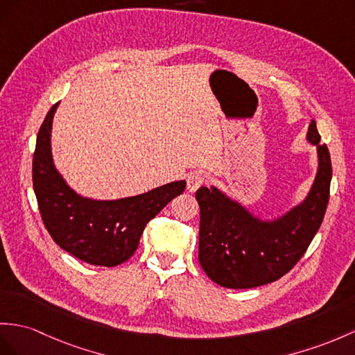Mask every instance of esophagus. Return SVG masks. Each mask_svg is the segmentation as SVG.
I'll return each mask as SVG.
<instances>
[{
    "mask_svg": "<svg viewBox=\"0 0 355 355\" xmlns=\"http://www.w3.org/2000/svg\"><path fill=\"white\" fill-rule=\"evenodd\" d=\"M205 176L202 175V173H191V175L188 176V180H187V189L189 193H196L198 188H200L203 184H205Z\"/></svg>",
    "mask_w": 355,
    "mask_h": 355,
    "instance_id": "1",
    "label": "esophagus"
}]
</instances>
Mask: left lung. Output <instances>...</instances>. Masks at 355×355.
Wrapping results in <instances>:
<instances>
[{
	"mask_svg": "<svg viewBox=\"0 0 355 355\" xmlns=\"http://www.w3.org/2000/svg\"><path fill=\"white\" fill-rule=\"evenodd\" d=\"M306 140L316 148L318 168L309 193L274 218H263L215 185L197 189L200 206L198 262L214 283L250 289L279 280L306 253L321 227L330 197L331 161L316 122Z\"/></svg>",
	"mask_w": 355,
	"mask_h": 355,
	"instance_id": "obj_1",
	"label": "left lung"
}]
</instances>
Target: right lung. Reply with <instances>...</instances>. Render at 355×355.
Returning <instances> with one entry per match:
<instances>
[{
    "mask_svg": "<svg viewBox=\"0 0 355 355\" xmlns=\"http://www.w3.org/2000/svg\"><path fill=\"white\" fill-rule=\"evenodd\" d=\"M57 102L39 129L33 158V187L49 235L67 253L96 266L126 262L155 215L185 191V180H175L148 193L116 200L84 197L66 182L54 164L51 132Z\"/></svg>",
    "mask_w": 355,
    "mask_h": 355,
    "instance_id": "add662e5",
    "label": "right lung"
}]
</instances>
